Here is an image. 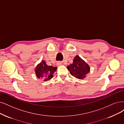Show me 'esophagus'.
Segmentation results:
<instances>
[{
	"instance_id": "obj_1",
	"label": "esophagus",
	"mask_w": 124,
	"mask_h": 124,
	"mask_svg": "<svg viewBox=\"0 0 124 124\" xmlns=\"http://www.w3.org/2000/svg\"><path fill=\"white\" fill-rule=\"evenodd\" d=\"M62 64V62H58L57 63V65L58 66H61Z\"/></svg>"
}]
</instances>
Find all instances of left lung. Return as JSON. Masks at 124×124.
I'll list each match as a JSON object with an SVG mask.
<instances>
[{"label":"left lung","mask_w":124,"mask_h":124,"mask_svg":"<svg viewBox=\"0 0 124 124\" xmlns=\"http://www.w3.org/2000/svg\"><path fill=\"white\" fill-rule=\"evenodd\" d=\"M67 68L70 74L79 79H83L90 72V67L79 56H76L73 60V63Z\"/></svg>","instance_id":"left-lung-1"}]
</instances>
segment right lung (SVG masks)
<instances>
[{
  "instance_id": "1",
  "label": "right lung",
  "mask_w": 124,
  "mask_h": 124,
  "mask_svg": "<svg viewBox=\"0 0 124 124\" xmlns=\"http://www.w3.org/2000/svg\"><path fill=\"white\" fill-rule=\"evenodd\" d=\"M57 68V67L47 65L45 61L42 60L36 66L35 71L38 78L43 79L44 81H47L53 77V74L56 71Z\"/></svg>"
}]
</instances>
